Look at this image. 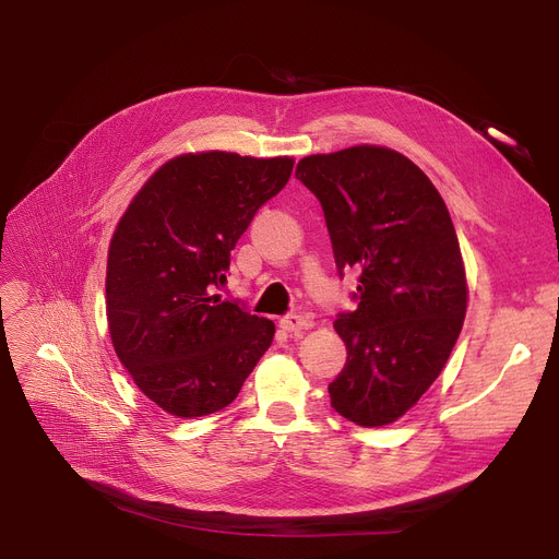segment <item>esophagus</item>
<instances>
[{
	"mask_svg": "<svg viewBox=\"0 0 559 559\" xmlns=\"http://www.w3.org/2000/svg\"><path fill=\"white\" fill-rule=\"evenodd\" d=\"M278 326L287 333H301V331H308L312 329V319L306 317V314H285L278 319Z\"/></svg>",
	"mask_w": 559,
	"mask_h": 559,
	"instance_id": "obj_1",
	"label": "esophagus"
}]
</instances>
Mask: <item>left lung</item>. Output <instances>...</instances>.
I'll return each mask as SVG.
<instances>
[{"label": "left lung", "mask_w": 559, "mask_h": 559, "mask_svg": "<svg viewBox=\"0 0 559 559\" xmlns=\"http://www.w3.org/2000/svg\"><path fill=\"white\" fill-rule=\"evenodd\" d=\"M297 179L324 209L340 276L360 272L358 308L333 324L348 356L331 405L358 426H388L435 383L462 331L455 226L428 176L388 146L306 156Z\"/></svg>", "instance_id": "left-lung-1"}]
</instances>
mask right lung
<instances>
[{
    "label": "right lung",
    "instance_id": "right-lung-1",
    "mask_svg": "<svg viewBox=\"0 0 559 559\" xmlns=\"http://www.w3.org/2000/svg\"><path fill=\"white\" fill-rule=\"evenodd\" d=\"M295 160L226 152L167 160L117 224L106 314L117 358L174 417L226 407L274 340V321L215 295L230 251Z\"/></svg>",
    "mask_w": 559,
    "mask_h": 559
}]
</instances>
